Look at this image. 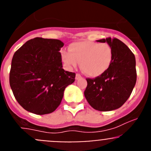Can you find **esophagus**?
<instances>
[{
    "label": "esophagus",
    "mask_w": 151,
    "mask_h": 151,
    "mask_svg": "<svg viewBox=\"0 0 151 151\" xmlns=\"http://www.w3.org/2000/svg\"><path fill=\"white\" fill-rule=\"evenodd\" d=\"M75 78H76V80H79V79L82 78L81 74H79V73H77V74H76V77H75Z\"/></svg>",
    "instance_id": "esophagus-1"
}]
</instances>
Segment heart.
Here are the masks:
<instances>
[{
	"label": "heart",
	"instance_id": "b5f03b06",
	"mask_svg": "<svg viewBox=\"0 0 151 151\" xmlns=\"http://www.w3.org/2000/svg\"><path fill=\"white\" fill-rule=\"evenodd\" d=\"M68 51L61 52L65 64L74 68L80 63L83 72L92 77L106 72L112 61V47L107 43L90 41L75 42L70 45Z\"/></svg>",
	"mask_w": 151,
	"mask_h": 151
}]
</instances>
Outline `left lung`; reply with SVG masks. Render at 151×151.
I'll use <instances>...</instances> for the list:
<instances>
[{"label":"left lung","mask_w":151,"mask_h":151,"mask_svg":"<svg viewBox=\"0 0 151 151\" xmlns=\"http://www.w3.org/2000/svg\"><path fill=\"white\" fill-rule=\"evenodd\" d=\"M112 50V61L107 71L95 78H87L85 99L96 110L106 112L121 107L130 96L136 84V60L134 53L116 38L100 39Z\"/></svg>","instance_id":"obj_1"}]
</instances>
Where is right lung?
<instances>
[{
	"mask_svg": "<svg viewBox=\"0 0 151 151\" xmlns=\"http://www.w3.org/2000/svg\"><path fill=\"white\" fill-rule=\"evenodd\" d=\"M58 39L36 37L14 54L9 83L15 99L25 110L36 115L54 112L60 104L65 88L76 74L65 71Z\"/></svg>",
	"mask_w": 151,
	"mask_h": 151,
	"instance_id": "obj_1",
	"label": "right lung"
}]
</instances>
